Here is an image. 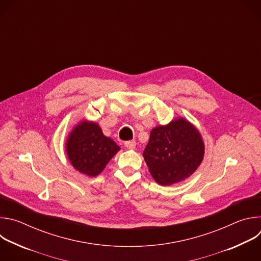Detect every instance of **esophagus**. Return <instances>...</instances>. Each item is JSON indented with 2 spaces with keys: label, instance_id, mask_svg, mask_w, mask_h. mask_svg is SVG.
Here are the masks:
<instances>
[{
  "label": "esophagus",
  "instance_id": "obj_1",
  "mask_svg": "<svg viewBox=\"0 0 261 261\" xmlns=\"http://www.w3.org/2000/svg\"><path fill=\"white\" fill-rule=\"evenodd\" d=\"M125 146L127 148H129V150H133V148H135L136 146V142L134 140H129V141H126L125 142Z\"/></svg>",
  "mask_w": 261,
  "mask_h": 261
}]
</instances>
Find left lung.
I'll return each instance as SVG.
<instances>
[{
    "mask_svg": "<svg viewBox=\"0 0 261 261\" xmlns=\"http://www.w3.org/2000/svg\"><path fill=\"white\" fill-rule=\"evenodd\" d=\"M203 156L201 134L184 118L152 129L143 151L150 173L162 186H170L189 177L198 168Z\"/></svg>",
    "mask_w": 261,
    "mask_h": 261,
    "instance_id": "1",
    "label": "left lung"
}]
</instances>
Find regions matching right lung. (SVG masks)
Masks as SVG:
<instances>
[{"instance_id":"obj_1","label":"right lung","mask_w":261,"mask_h":261,"mask_svg":"<svg viewBox=\"0 0 261 261\" xmlns=\"http://www.w3.org/2000/svg\"><path fill=\"white\" fill-rule=\"evenodd\" d=\"M120 150L113 139L103 134L100 126L91 121L80 122L66 141V153L71 165L88 176L101 173Z\"/></svg>"}]
</instances>
